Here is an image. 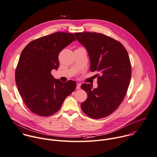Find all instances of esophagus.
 I'll return each instance as SVG.
<instances>
[{
    "label": "esophagus",
    "mask_w": 157,
    "mask_h": 157,
    "mask_svg": "<svg viewBox=\"0 0 157 157\" xmlns=\"http://www.w3.org/2000/svg\"><path fill=\"white\" fill-rule=\"evenodd\" d=\"M76 89H81V83H77Z\"/></svg>",
    "instance_id": "obj_1"
}]
</instances>
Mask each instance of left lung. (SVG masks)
<instances>
[{
  "mask_svg": "<svg viewBox=\"0 0 157 157\" xmlns=\"http://www.w3.org/2000/svg\"><path fill=\"white\" fill-rule=\"evenodd\" d=\"M77 40L86 48L91 71H99L98 87L89 84L81 87L87 98L81 104L88 117L100 119L113 113L123 101L131 78V65L128 52L118 40L97 33H75Z\"/></svg>",
  "mask_w": 157,
  "mask_h": 157,
  "instance_id": "left-lung-1",
  "label": "left lung"
}]
</instances>
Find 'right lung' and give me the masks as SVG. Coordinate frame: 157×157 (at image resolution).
<instances>
[{
    "mask_svg": "<svg viewBox=\"0 0 157 157\" xmlns=\"http://www.w3.org/2000/svg\"><path fill=\"white\" fill-rule=\"evenodd\" d=\"M72 33L57 32L30 42L23 50L15 71V82L26 105L34 113L48 117L57 112L76 82H63L51 75L59 67L60 52L73 41Z\"/></svg>",
    "mask_w": 157,
    "mask_h": 157,
    "instance_id": "obj_1",
    "label": "right lung"
}]
</instances>
